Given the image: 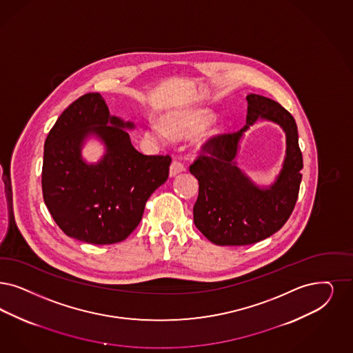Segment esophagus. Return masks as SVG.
Listing matches in <instances>:
<instances>
[{
  "label": "esophagus",
  "mask_w": 353,
  "mask_h": 353,
  "mask_svg": "<svg viewBox=\"0 0 353 353\" xmlns=\"http://www.w3.org/2000/svg\"><path fill=\"white\" fill-rule=\"evenodd\" d=\"M185 170L184 165L179 161H174L170 165V176H175L178 174H181L183 171Z\"/></svg>",
  "instance_id": "34e87169"
}]
</instances>
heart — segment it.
Segmentation results:
<instances>
[{
	"instance_id": "obj_1",
	"label": "heart",
	"mask_w": 353,
	"mask_h": 353,
	"mask_svg": "<svg viewBox=\"0 0 353 353\" xmlns=\"http://www.w3.org/2000/svg\"><path fill=\"white\" fill-rule=\"evenodd\" d=\"M212 120V114L207 110H185V111H178L172 112L162 119V127L158 124H149L146 127L145 134L156 141H162L166 137V130L171 137L174 139H184L197 131H200L203 127H205L209 121ZM219 134L217 128L209 130L204 136L203 141H207L209 139Z\"/></svg>"
}]
</instances>
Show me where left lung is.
<instances>
[{"label": "left lung", "mask_w": 353, "mask_h": 353, "mask_svg": "<svg viewBox=\"0 0 353 353\" xmlns=\"http://www.w3.org/2000/svg\"><path fill=\"white\" fill-rule=\"evenodd\" d=\"M246 99V125L208 140L203 154L190 166V172L199 181L194 222L219 246H245L274 234L292 214L300 191L303 163L294 119L270 98L248 94ZM258 118L279 123L288 137L283 168L268 188L252 183L234 161L244 132Z\"/></svg>", "instance_id": "obj_1"}]
</instances>
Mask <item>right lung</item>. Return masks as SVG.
Masks as SVG:
<instances>
[{
  "instance_id": "obj_1",
  "label": "right lung",
  "mask_w": 353,
  "mask_h": 353,
  "mask_svg": "<svg viewBox=\"0 0 353 353\" xmlns=\"http://www.w3.org/2000/svg\"><path fill=\"white\" fill-rule=\"evenodd\" d=\"M132 121L111 117L99 92L82 95L56 120L44 143L41 188L68 236L92 245L124 241L150 195L169 178L170 156H145L132 145ZM105 145L97 164L81 157L90 137Z\"/></svg>"
}]
</instances>
